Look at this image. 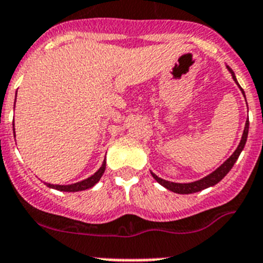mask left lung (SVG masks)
<instances>
[{
	"label": "left lung",
	"instance_id": "left-lung-1",
	"mask_svg": "<svg viewBox=\"0 0 263 263\" xmlns=\"http://www.w3.org/2000/svg\"><path fill=\"white\" fill-rule=\"evenodd\" d=\"M228 70H229L230 74H232L234 82L238 84V82H237V79H236V75H234V72H233L232 68L228 67ZM238 87H239V84H238ZM241 91H242V93H243V97H245V92H243V90H242V88H241ZM245 100H246V98H245ZM248 134H249V122H246L245 129H243V134H242L241 141H239V144H238V147H237V149L233 152L232 156H230L229 159L225 161V163L221 164V165L218 166V168H217L214 172H212L211 175L205 176L204 179L197 180V181H193V182H172V181H166V180L160 179L159 176L155 175L154 172H151V175H152V177H154V179L159 182L160 185H163L164 188H166L168 191H172V192H175V193H179V195H189V193H196V192H200V191H202V189H206V188H209V186L216 185L217 182H220L221 180H222L223 177L228 175V173H229V171L232 170L233 165H234V163L237 161L239 154H241L242 149H243V147H245V144H246V140H248Z\"/></svg>",
	"mask_w": 263,
	"mask_h": 263
}]
</instances>
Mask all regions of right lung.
Wrapping results in <instances>:
<instances>
[{"mask_svg":"<svg viewBox=\"0 0 263 263\" xmlns=\"http://www.w3.org/2000/svg\"><path fill=\"white\" fill-rule=\"evenodd\" d=\"M13 128H14V124H13ZM14 136H15V132H14ZM104 171H106V160L103 161L102 166H100L99 170L97 172L93 173L92 176H90L88 179L86 180H82L79 182H75V184H70V185H54V184H49L46 182V185L49 188H54L57 191H61V192H79V191H86L88 188H92L95 184L100 180V177L103 176Z\"/></svg>","mask_w":263,"mask_h":263,"instance_id":"right-lung-1","label":"right lung"}]
</instances>
